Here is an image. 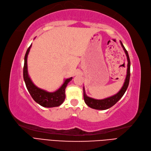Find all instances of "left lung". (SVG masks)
I'll return each mask as SVG.
<instances>
[{
    "instance_id": "left-lung-1",
    "label": "left lung",
    "mask_w": 151,
    "mask_h": 151,
    "mask_svg": "<svg viewBox=\"0 0 151 151\" xmlns=\"http://www.w3.org/2000/svg\"><path fill=\"white\" fill-rule=\"evenodd\" d=\"M121 44L122 47V48L125 52L126 55L127 56V75L125 79V82L124 83V85L122 87L121 89L116 94L114 95L111 97H109L106 99H104L101 100H98L95 99H93L91 97H88L85 92L84 87H83V90H84V101L86 104L90 107L91 108L97 109V110H106V109L111 107L114 105H115L121 99V97L124 96V93L126 92L129 83V79H130V68H131V62H130V59L129 57V54L127 51L124 47L122 42L121 41Z\"/></svg>"
}]
</instances>
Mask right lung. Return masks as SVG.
Returning a JSON list of instances; mask_svg holds the SVG:
<instances>
[{
	"label": "right lung",
	"mask_w": 151,
	"mask_h": 151,
	"mask_svg": "<svg viewBox=\"0 0 151 151\" xmlns=\"http://www.w3.org/2000/svg\"><path fill=\"white\" fill-rule=\"evenodd\" d=\"M32 44L29 46L26 52L24 58V65L23 69L24 80L26 87L32 96L33 99L39 105L44 107H54L61 105L65 98V90L68 83L72 79V77L65 80L64 84L58 90L53 92H49L45 90L41 89L34 85L28 74L27 70V56Z\"/></svg>",
	"instance_id": "obj_1"
}]
</instances>
